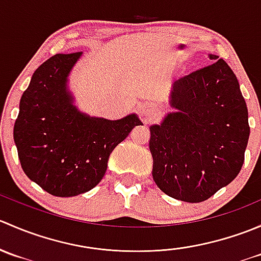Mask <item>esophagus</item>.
Returning <instances> with one entry per match:
<instances>
[{"instance_id":"obj_1","label":"esophagus","mask_w":261,"mask_h":261,"mask_svg":"<svg viewBox=\"0 0 261 261\" xmlns=\"http://www.w3.org/2000/svg\"><path fill=\"white\" fill-rule=\"evenodd\" d=\"M152 110H154V107H152V105L150 103H144L140 106V112L144 116H146V117H149V116L151 115Z\"/></svg>"}]
</instances>
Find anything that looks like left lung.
<instances>
[{
  "instance_id": "obj_1",
  "label": "left lung",
  "mask_w": 261,
  "mask_h": 261,
  "mask_svg": "<svg viewBox=\"0 0 261 261\" xmlns=\"http://www.w3.org/2000/svg\"><path fill=\"white\" fill-rule=\"evenodd\" d=\"M174 82L160 125L150 126L152 179L169 197L198 203L240 173L250 135L247 107L232 69L217 55Z\"/></svg>"
}]
</instances>
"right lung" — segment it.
Wrapping results in <instances>:
<instances>
[{
  "instance_id": "obj_1",
  "label": "right lung",
  "mask_w": 261,
  "mask_h": 261,
  "mask_svg": "<svg viewBox=\"0 0 261 261\" xmlns=\"http://www.w3.org/2000/svg\"><path fill=\"white\" fill-rule=\"evenodd\" d=\"M82 51L57 54L34 72L20 99L14 140L21 168L57 197H73L97 186L110 154L143 125L135 114L121 120L89 117L73 105L68 75Z\"/></svg>"
}]
</instances>
